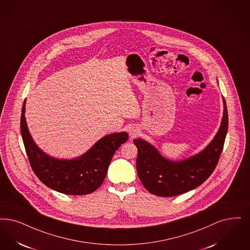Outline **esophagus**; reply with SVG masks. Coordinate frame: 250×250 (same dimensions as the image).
I'll return each instance as SVG.
<instances>
[{
  "instance_id": "esophagus-1",
  "label": "esophagus",
  "mask_w": 250,
  "mask_h": 250,
  "mask_svg": "<svg viewBox=\"0 0 250 250\" xmlns=\"http://www.w3.org/2000/svg\"><path fill=\"white\" fill-rule=\"evenodd\" d=\"M139 129L138 128H132V129L130 130L129 135L131 138H135V137H137L138 135H139Z\"/></svg>"
}]
</instances>
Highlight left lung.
Instances as JSON below:
<instances>
[{
  "label": "left lung",
  "mask_w": 250,
  "mask_h": 250,
  "mask_svg": "<svg viewBox=\"0 0 250 250\" xmlns=\"http://www.w3.org/2000/svg\"><path fill=\"white\" fill-rule=\"evenodd\" d=\"M223 104V117L216 137L205 150L186 160H167L147 141L134 140L138 148L137 171L146 190L154 195L171 197L193 190L209 178L218 165L228 131L224 99Z\"/></svg>",
  "instance_id": "obj_1"
}]
</instances>
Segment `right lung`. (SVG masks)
<instances>
[{
    "label": "right lung",
    "instance_id": "1",
    "mask_svg": "<svg viewBox=\"0 0 250 250\" xmlns=\"http://www.w3.org/2000/svg\"><path fill=\"white\" fill-rule=\"evenodd\" d=\"M21 112L20 131L31 168L44 185L65 194L83 195L99 189L115 150L128 140L126 132L113 133L99 140L81 157L59 160L42 152L31 139L24 115L25 100Z\"/></svg>",
    "mask_w": 250,
    "mask_h": 250
}]
</instances>
